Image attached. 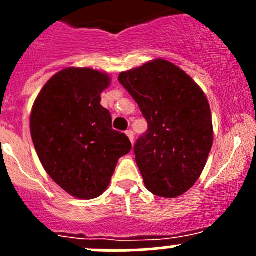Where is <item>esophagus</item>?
<instances>
[{
	"label": "esophagus",
	"instance_id": "esophagus-1",
	"mask_svg": "<svg viewBox=\"0 0 256 256\" xmlns=\"http://www.w3.org/2000/svg\"><path fill=\"white\" fill-rule=\"evenodd\" d=\"M126 135H128V138H130L131 144H134V131L132 130H128V131H126Z\"/></svg>",
	"mask_w": 256,
	"mask_h": 256
}]
</instances>
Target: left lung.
Segmentation results:
<instances>
[{
	"label": "left lung",
	"instance_id": "left-lung-1",
	"mask_svg": "<svg viewBox=\"0 0 256 256\" xmlns=\"http://www.w3.org/2000/svg\"><path fill=\"white\" fill-rule=\"evenodd\" d=\"M118 82L148 125L134 147L144 186L158 197L183 194L200 178L213 144L207 96L188 74L164 59L124 72Z\"/></svg>",
	"mask_w": 256,
	"mask_h": 256
}]
</instances>
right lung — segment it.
Returning <instances> with one entry per match:
<instances>
[{
    "mask_svg": "<svg viewBox=\"0 0 256 256\" xmlns=\"http://www.w3.org/2000/svg\"><path fill=\"white\" fill-rule=\"evenodd\" d=\"M108 74L68 68L48 80L33 104L30 135L40 164L66 193L92 200L105 192L120 157L130 152L125 134L112 130L100 105Z\"/></svg>",
    "mask_w": 256,
    "mask_h": 256,
    "instance_id": "1",
    "label": "right lung"
}]
</instances>
